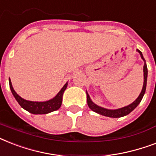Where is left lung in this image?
I'll return each instance as SVG.
<instances>
[{"instance_id":"obj_1","label":"left lung","mask_w":156,"mask_h":156,"mask_svg":"<svg viewBox=\"0 0 156 156\" xmlns=\"http://www.w3.org/2000/svg\"><path fill=\"white\" fill-rule=\"evenodd\" d=\"M137 51L140 53L141 57H142V59H143V61H144V62H145V63H144V66H143V72H144V73H143V74H144V83H143V90H142V91H141L140 95H139V96L138 97V99H137V100H136L133 103H132L131 104L128 105V106L124 107V108H121L116 109V110H109V109L104 108L97 106L96 104H94V103L91 101V100H90L89 95L87 93L88 107H89L92 111L95 112H97V113L100 114V115H103V116L116 118V117H121V116H126V115H128L129 112H131L133 111V109L135 108L136 107L138 106V104H139V103L141 102V100H142V99H143V95H144L146 91L147 79V67L146 61H145V59H144V57H143L142 52L138 49H137Z\"/></svg>"}]
</instances>
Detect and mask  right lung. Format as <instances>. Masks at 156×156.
I'll return each mask as SVG.
<instances>
[{"mask_svg":"<svg viewBox=\"0 0 156 156\" xmlns=\"http://www.w3.org/2000/svg\"><path fill=\"white\" fill-rule=\"evenodd\" d=\"M9 87L14 98L23 108L33 114H47L60 108L61 103H62L63 93L67 87V83L64 86L62 89L59 91L58 94L53 99L46 102H34V101H28L23 99L13 90L10 80H9Z\"/></svg>","mask_w":156,"mask_h":156,"instance_id":"right-lung-1","label":"right lung"}]
</instances>
